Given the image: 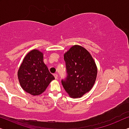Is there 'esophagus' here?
<instances>
[{"instance_id":"obj_1","label":"esophagus","mask_w":129,"mask_h":129,"mask_svg":"<svg viewBox=\"0 0 129 129\" xmlns=\"http://www.w3.org/2000/svg\"><path fill=\"white\" fill-rule=\"evenodd\" d=\"M54 76L55 79H58V75H57V74H54Z\"/></svg>"}]
</instances>
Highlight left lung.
<instances>
[{"label":"left lung","instance_id":"1","mask_svg":"<svg viewBox=\"0 0 129 129\" xmlns=\"http://www.w3.org/2000/svg\"><path fill=\"white\" fill-rule=\"evenodd\" d=\"M67 76L61 80L70 97L80 98L88 93L95 83L97 67L90 53L85 48L74 45L64 53Z\"/></svg>","mask_w":129,"mask_h":129}]
</instances>
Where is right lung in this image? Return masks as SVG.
I'll return each mask as SVG.
<instances>
[{
    "label": "right lung",
    "mask_w": 129,
    "mask_h": 129,
    "mask_svg": "<svg viewBox=\"0 0 129 129\" xmlns=\"http://www.w3.org/2000/svg\"><path fill=\"white\" fill-rule=\"evenodd\" d=\"M17 75L22 89L32 95L41 94L55 79L43 62V53L36 49L25 55Z\"/></svg>",
    "instance_id": "obj_1"
}]
</instances>
